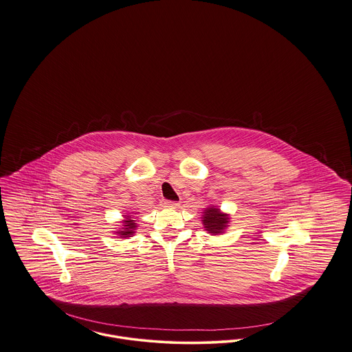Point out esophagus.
Returning <instances> with one entry per match:
<instances>
[{"instance_id": "34e87169", "label": "esophagus", "mask_w": 352, "mask_h": 352, "mask_svg": "<svg viewBox=\"0 0 352 352\" xmlns=\"http://www.w3.org/2000/svg\"><path fill=\"white\" fill-rule=\"evenodd\" d=\"M165 207H171V208H177L179 206L178 201H165Z\"/></svg>"}]
</instances>
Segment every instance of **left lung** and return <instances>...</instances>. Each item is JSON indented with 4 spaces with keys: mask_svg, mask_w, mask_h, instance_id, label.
Instances as JSON below:
<instances>
[{
    "mask_svg": "<svg viewBox=\"0 0 352 352\" xmlns=\"http://www.w3.org/2000/svg\"><path fill=\"white\" fill-rule=\"evenodd\" d=\"M201 218L203 228L211 236L224 234L231 221V215L220 211L217 206L206 207L201 212Z\"/></svg>",
    "mask_w": 352,
    "mask_h": 352,
    "instance_id": "8db88e82",
    "label": "left lung"
}]
</instances>
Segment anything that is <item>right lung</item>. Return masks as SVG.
<instances>
[{"instance_id":"1","label":"right lung","mask_w":352,"mask_h":352,"mask_svg":"<svg viewBox=\"0 0 352 352\" xmlns=\"http://www.w3.org/2000/svg\"><path fill=\"white\" fill-rule=\"evenodd\" d=\"M134 212L132 214H126V215H122V220H121V228H118V231H113L115 234L120 236L121 239H128V237H132L135 234V230H137V220L135 217H133Z\"/></svg>"}]
</instances>
